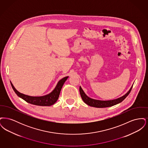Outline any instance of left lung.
Returning <instances> with one entry per match:
<instances>
[{
    "label": "left lung",
    "instance_id": "obj_1",
    "mask_svg": "<svg viewBox=\"0 0 148 148\" xmlns=\"http://www.w3.org/2000/svg\"><path fill=\"white\" fill-rule=\"evenodd\" d=\"M133 86V85L132 86V87L130 88L129 90L123 96L120 97L119 98L113 99V100H100L90 98L86 95V94L83 91V90L82 89L81 86H80V88H79V92H80V94L81 97L83 99V100L87 105L90 106H92V107H95V108H106V107H110V106H115L116 104H118L120 103H121L122 101H123L125 99L127 98V96L129 94V93L131 92Z\"/></svg>",
    "mask_w": 148,
    "mask_h": 148
}]
</instances>
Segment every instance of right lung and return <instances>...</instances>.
Here are the masks:
<instances>
[{"label": "right lung", "instance_id": "1", "mask_svg": "<svg viewBox=\"0 0 148 148\" xmlns=\"http://www.w3.org/2000/svg\"><path fill=\"white\" fill-rule=\"evenodd\" d=\"M69 77H65L60 80L57 83L56 88L49 94L41 97H32L18 92L10 82L11 85L16 95L30 104L39 106H50L56 103L59 97V94L65 81Z\"/></svg>", "mask_w": 148, "mask_h": 148}]
</instances>
